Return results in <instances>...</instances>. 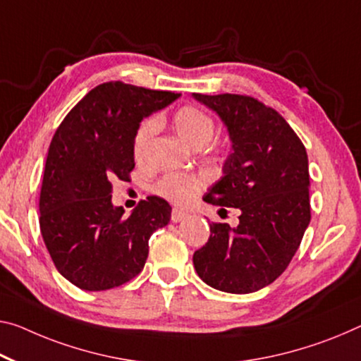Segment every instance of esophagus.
<instances>
[{
    "instance_id": "obj_1",
    "label": "esophagus",
    "mask_w": 361,
    "mask_h": 361,
    "mask_svg": "<svg viewBox=\"0 0 361 361\" xmlns=\"http://www.w3.org/2000/svg\"><path fill=\"white\" fill-rule=\"evenodd\" d=\"M185 218H187V213L180 212V209H177V208H174L173 213H171V221H173V223H179V221L185 219Z\"/></svg>"
}]
</instances>
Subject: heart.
I'll list each match as a JSON object with an SVG mask.
<instances>
[{
    "mask_svg": "<svg viewBox=\"0 0 361 361\" xmlns=\"http://www.w3.org/2000/svg\"><path fill=\"white\" fill-rule=\"evenodd\" d=\"M173 123L177 134L195 148H203L214 135V123L212 116L197 106H182L177 109ZM157 130V118L142 121V124L137 127L134 142H132L135 158H140L145 153L149 138L154 135ZM152 190L158 197L168 200L174 204H179V207H184V204H188L202 193L203 180L197 176L187 173H168L154 182Z\"/></svg>",
    "mask_w": 361,
    "mask_h": 361,
    "instance_id": "heart-1",
    "label": "heart"
}]
</instances>
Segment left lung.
<instances>
[{"instance_id":"8db88e82","label":"left lung","mask_w":361,"mask_h":361,"mask_svg":"<svg viewBox=\"0 0 361 361\" xmlns=\"http://www.w3.org/2000/svg\"><path fill=\"white\" fill-rule=\"evenodd\" d=\"M193 98L219 116L232 142L224 176L203 200L240 212L234 229L209 224L212 234L193 253V266L214 289L257 292L284 273L312 219L307 149L286 119L257 98Z\"/></svg>"}]
</instances>
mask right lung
<instances>
[{
    "label": "right lung",
    "mask_w": 361,
    "mask_h": 361,
    "mask_svg": "<svg viewBox=\"0 0 361 361\" xmlns=\"http://www.w3.org/2000/svg\"><path fill=\"white\" fill-rule=\"evenodd\" d=\"M179 98L124 82H104L72 108L49 143L40 192V231L54 266L79 289L123 286L140 273L148 240L171 207L147 197L129 218L113 207L116 179L135 168L132 142L142 119Z\"/></svg>",
    "instance_id": "add662e5"
}]
</instances>
